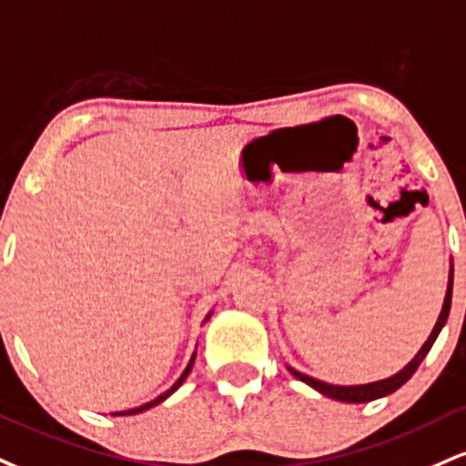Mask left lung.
Instances as JSON below:
<instances>
[{
	"mask_svg": "<svg viewBox=\"0 0 466 466\" xmlns=\"http://www.w3.org/2000/svg\"><path fill=\"white\" fill-rule=\"evenodd\" d=\"M451 289H453V265H450V282H447L445 301H442L441 315H439V319H436L434 329H431V334L428 336V340H425L421 350L417 351V356H414L412 360L401 369V371H397L395 375H390V378L378 380V382H369V384L340 386V384H328V382H323V380L310 378V375L297 371V369H293V367H289V371L293 373L297 380H301V382H306L308 386H312V389L319 390V393H321V395L329 397V400H336V401L364 403V401H373V400H380V397H386V395L395 393V390L400 389V386H403V384L408 382V380L412 378L414 371H417V369H419V364H421L423 358L428 356V351L431 350V345H434V340L439 339L441 329L445 328L447 317H450V308H451Z\"/></svg>",
	"mask_w": 466,
	"mask_h": 466,
	"instance_id": "1",
	"label": "left lung"
}]
</instances>
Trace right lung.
<instances>
[{"label": "right lung", "instance_id": "1", "mask_svg": "<svg viewBox=\"0 0 466 466\" xmlns=\"http://www.w3.org/2000/svg\"><path fill=\"white\" fill-rule=\"evenodd\" d=\"M210 315H212V310L208 312V315H206V319H204V323H206V321H208V319H210ZM195 356H198V351H193V356H190V360H188V364H187V369H184V373H182V375H179V378H177V382H176V384H173L169 390H165V393H162V395H158V397H156V400H151V401H147V403H143V406H138V408H130V410H121V412H112V417H123V414H138V412H145V410H149V408L158 406V403H162V401H165V400H167V397H169V395H173V393H176V390L179 389V386H182V384H184V380H187V378H188L190 369H193V364H195Z\"/></svg>", "mask_w": 466, "mask_h": 466}]
</instances>
